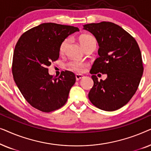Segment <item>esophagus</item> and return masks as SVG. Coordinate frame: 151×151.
Listing matches in <instances>:
<instances>
[{
    "label": "esophagus",
    "mask_w": 151,
    "mask_h": 151,
    "mask_svg": "<svg viewBox=\"0 0 151 151\" xmlns=\"http://www.w3.org/2000/svg\"><path fill=\"white\" fill-rule=\"evenodd\" d=\"M82 78H83V76L81 75V74H76V80H80Z\"/></svg>",
    "instance_id": "34e87169"
}]
</instances>
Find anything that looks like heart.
Returning <instances> with one entry per match:
<instances>
[{"label": "heart", "instance_id": "obj_1", "mask_svg": "<svg viewBox=\"0 0 151 151\" xmlns=\"http://www.w3.org/2000/svg\"><path fill=\"white\" fill-rule=\"evenodd\" d=\"M79 40L80 44L82 45V46L83 47L84 49H86L87 47L91 46V45H96V39L95 38V37H93L91 34H82L81 36H80ZM69 42V39L66 38L61 42L59 48L60 52L61 53H63L65 52ZM67 65L72 70H73V71L78 72V73H82V72L84 71V68L87 66L88 64L86 63V62L78 60H73L69 61Z\"/></svg>", "mask_w": 151, "mask_h": 151}]
</instances>
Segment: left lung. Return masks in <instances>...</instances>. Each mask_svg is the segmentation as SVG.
<instances>
[{"label": "left lung", "instance_id": "8db88e82", "mask_svg": "<svg viewBox=\"0 0 151 151\" xmlns=\"http://www.w3.org/2000/svg\"><path fill=\"white\" fill-rule=\"evenodd\" d=\"M83 27L93 34L100 47L99 57L90 71L94 84L88 98L102 110H117L135 93L143 74L139 45L131 34L113 22L103 21ZM98 73H106L107 79L99 81L95 76Z\"/></svg>", "mask_w": 151, "mask_h": 151}]
</instances>
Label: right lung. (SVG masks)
<instances>
[{
    "label": "right lung",
    "instance_id": "1",
    "mask_svg": "<svg viewBox=\"0 0 151 151\" xmlns=\"http://www.w3.org/2000/svg\"><path fill=\"white\" fill-rule=\"evenodd\" d=\"M79 29L53 22L42 23L20 37L13 55L12 74L18 88L31 106L49 113L67 102L76 82L73 72L62 71L58 78L49 74V66L59 58L61 42Z\"/></svg>",
    "mask_w": 151,
    "mask_h": 151
}]
</instances>
